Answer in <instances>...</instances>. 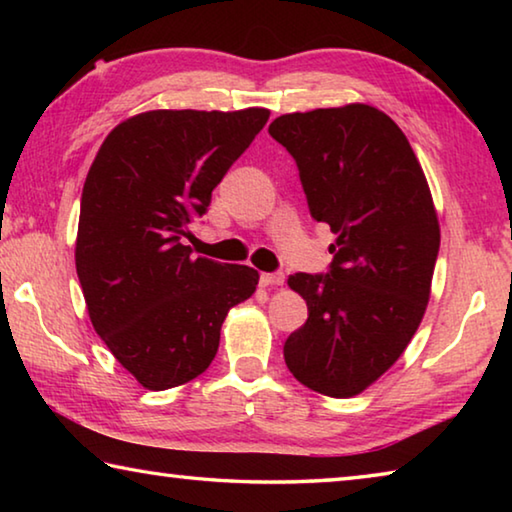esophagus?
Masks as SVG:
<instances>
[{"label":"esophagus","instance_id":"1","mask_svg":"<svg viewBox=\"0 0 512 512\" xmlns=\"http://www.w3.org/2000/svg\"><path fill=\"white\" fill-rule=\"evenodd\" d=\"M259 282H262V287H282L284 275L282 273H262L259 275Z\"/></svg>","mask_w":512,"mask_h":512}]
</instances>
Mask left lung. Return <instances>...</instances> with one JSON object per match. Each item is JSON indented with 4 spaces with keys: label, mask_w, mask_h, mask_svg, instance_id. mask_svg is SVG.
<instances>
[{
    "label": "left lung",
    "mask_w": 512,
    "mask_h": 512,
    "mask_svg": "<svg viewBox=\"0 0 512 512\" xmlns=\"http://www.w3.org/2000/svg\"><path fill=\"white\" fill-rule=\"evenodd\" d=\"M268 133L336 235L327 275L289 277L309 318L284 361L311 391L354 397L402 357L427 309L440 248L427 178L400 126L366 103L291 112Z\"/></svg>",
    "instance_id": "8db88e82"
}]
</instances>
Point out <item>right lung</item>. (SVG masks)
Here are the masks:
<instances>
[{
  "label": "right lung",
  "mask_w": 512,
  "mask_h": 512,
  "mask_svg": "<svg viewBox=\"0 0 512 512\" xmlns=\"http://www.w3.org/2000/svg\"><path fill=\"white\" fill-rule=\"evenodd\" d=\"M268 115L140 112L112 128L88 171L76 273L97 334L149 391L205 372L228 311L255 293V268L192 257L183 237Z\"/></svg>",
  "instance_id": "1"
}]
</instances>
